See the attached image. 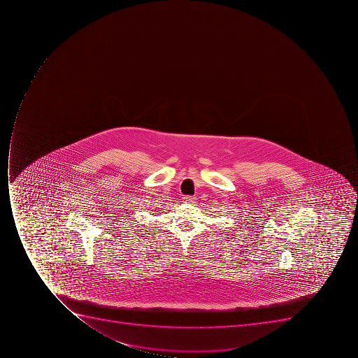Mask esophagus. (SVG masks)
<instances>
[{
	"instance_id": "esophagus-1",
	"label": "esophagus",
	"mask_w": 358,
	"mask_h": 358,
	"mask_svg": "<svg viewBox=\"0 0 358 358\" xmlns=\"http://www.w3.org/2000/svg\"><path fill=\"white\" fill-rule=\"evenodd\" d=\"M194 197H192V196H183L182 197L183 203H194Z\"/></svg>"
}]
</instances>
